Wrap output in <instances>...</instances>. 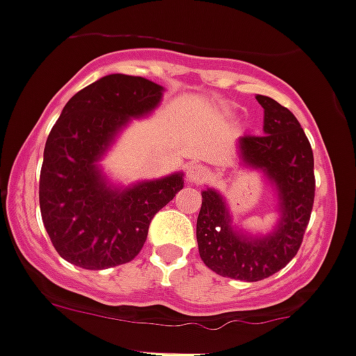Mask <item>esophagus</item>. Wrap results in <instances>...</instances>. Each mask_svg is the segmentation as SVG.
<instances>
[{
	"mask_svg": "<svg viewBox=\"0 0 356 356\" xmlns=\"http://www.w3.org/2000/svg\"><path fill=\"white\" fill-rule=\"evenodd\" d=\"M207 178V170L200 164H190L186 170V179L190 183H202Z\"/></svg>",
	"mask_w": 356,
	"mask_h": 356,
	"instance_id": "34e87169",
	"label": "esophagus"
}]
</instances>
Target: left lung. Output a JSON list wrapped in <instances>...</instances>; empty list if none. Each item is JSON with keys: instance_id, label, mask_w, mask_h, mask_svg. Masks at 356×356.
<instances>
[{"instance_id": "left-lung-1", "label": "left lung", "mask_w": 356, "mask_h": 356, "mask_svg": "<svg viewBox=\"0 0 356 356\" xmlns=\"http://www.w3.org/2000/svg\"><path fill=\"white\" fill-rule=\"evenodd\" d=\"M265 111L263 135L238 138V164L261 171L277 195L273 230L251 234L234 225L230 207L218 190H202L197 244L204 265L221 277L258 282L282 270L296 256L315 199L313 152L289 108L256 95Z\"/></svg>"}]
</instances>
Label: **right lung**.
<instances>
[{"label":"right lung","mask_w":356,"mask_h":356,"mask_svg":"<svg viewBox=\"0 0 356 356\" xmlns=\"http://www.w3.org/2000/svg\"><path fill=\"white\" fill-rule=\"evenodd\" d=\"M164 88L145 77L108 74L77 91L48 135L40 177L44 228L65 261L86 270L129 263L154 214L183 188V173L115 185L100 166L122 129L152 114Z\"/></svg>","instance_id":"1"}]
</instances>
